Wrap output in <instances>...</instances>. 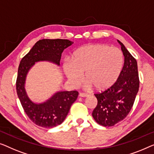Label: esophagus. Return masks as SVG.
<instances>
[{"instance_id": "obj_1", "label": "esophagus", "mask_w": 154, "mask_h": 154, "mask_svg": "<svg viewBox=\"0 0 154 154\" xmlns=\"http://www.w3.org/2000/svg\"><path fill=\"white\" fill-rule=\"evenodd\" d=\"M79 97H83V98H84V97H88V96H89V95L87 94H85V93H79Z\"/></svg>"}]
</instances>
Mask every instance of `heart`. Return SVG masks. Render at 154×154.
Returning <instances> with one entry per match:
<instances>
[{"label":"heart","mask_w":154,"mask_h":154,"mask_svg":"<svg viewBox=\"0 0 154 154\" xmlns=\"http://www.w3.org/2000/svg\"><path fill=\"white\" fill-rule=\"evenodd\" d=\"M124 57L119 49L109 45H86L73 53L72 60H66L63 70L72 85L82 80V74L88 85L98 91L111 88L119 77Z\"/></svg>","instance_id":"b5f03b06"}]
</instances>
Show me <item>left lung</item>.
<instances>
[{"mask_svg": "<svg viewBox=\"0 0 154 154\" xmlns=\"http://www.w3.org/2000/svg\"><path fill=\"white\" fill-rule=\"evenodd\" d=\"M124 56V65L119 77L111 88L94 94L98 105L92 116L98 124L113 126L128 116L139 90L140 79L137 60L119 40Z\"/></svg>", "mask_w": 154, "mask_h": 154, "instance_id": "1", "label": "left lung"}]
</instances>
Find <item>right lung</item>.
I'll list each match as a JSON object with an SVG mask.
<instances>
[{
	"mask_svg": "<svg viewBox=\"0 0 154 154\" xmlns=\"http://www.w3.org/2000/svg\"><path fill=\"white\" fill-rule=\"evenodd\" d=\"M72 43L63 39L40 40L20 61L16 82L17 95L27 116L35 124L40 127L51 128L61 124L79 93L77 91H59L46 102L35 103L30 100L25 90L27 73L35 62L46 60L59 66L62 52Z\"/></svg>",
	"mask_w": 154,
	"mask_h": 154,
	"instance_id": "right-lung-1",
	"label": "right lung"
}]
</instances>
